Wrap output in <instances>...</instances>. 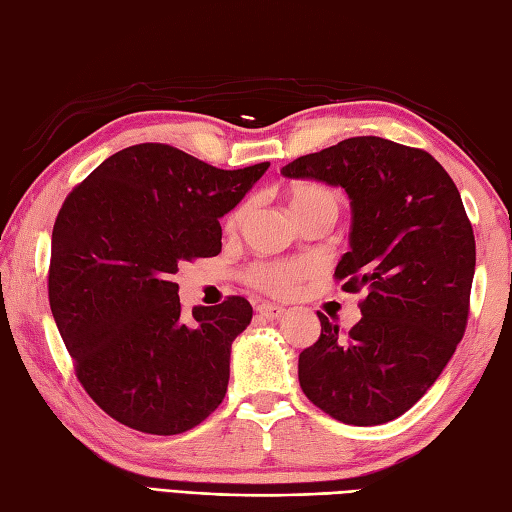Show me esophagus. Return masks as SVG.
Listing matches in <instances>:
<instances>
[{"instance_id": "34e87169", "label": "esophagus", "mask_w": 512, "mask_h": 512, "mask_svg": "<svg viewBox=\"0 0 512 512\" xmlns=\"http://www.w3.org/2000/svg\"><path fill=\"white\" fill-rule=\"evenodd\" d=\"M283 307L280 305H271V302H260V305L256 307V314H260V316H265V318H269V320H276V318H280L283 316Z\"/></svg>"}]
</instances>
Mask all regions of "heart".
Returning a JSON list of instances; mask_svg holds the SVG:
<instances>
[{
  "mask_svg": "<svg viewBox=\"0 0 512 512\" xmlns=\"http://www.w3.org/2000/svg\"><path fill=\"white\" fill-rule=\"evenodd\" d=\"M336 210L338 212V196L327 187L320 185H296L289 192V210L296 218L318 212V210ZM247 214V205L236 207L234 212H229L225 218V229L229 234H234L238 227L243 225ZM311 271V265L305 260H258L247 269V283L265 291L271 296H285L294 289L302 278Z\"/></svg>",
  "mask_w": 512,
  "mask_h": 512,
  "instance_id": "heart-1",
  "label": "heart"
}]
</instances>
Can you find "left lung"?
<instances>
[{
  "label": "left lung",
  "instance_id": "1",
  "mask_svg": "<svg viewBox=\"0 0 512 512\" xmlns=\"http://www.w3.org/2000/svg\"><path fill=\"white\" fill-rule=\"evenodd\" d=\"M289 179L340 185L351 198V252L333 278L367 289L349 331L320 318L300 353V389L320 411L353 426L406 413L440 378L464 338L475 274V236L462 196L429 152L353 137L298 156Z\"/></svg>",
  "mask_w": 512,
  "mask_h": 512
}]
</instances>
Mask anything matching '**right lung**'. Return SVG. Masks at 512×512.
<instances>
[{"label": "right lung", "instance_id": "right-lung-1", "mask_svg": "<svg viewBox=\"0 0 512 512\" xmlns=\"http://www.w3.org/2000/svg\"><path fill=\"white\" fill-rule=\"evenodd\" d=\"M269 163L221 170L165 143L130 145L72 190L52 227L50 309L77 380L114 420L150 435L194 429L223 402L243 296L185 316L172 276L221 252L218 218Z\"/></svg>", "mask_w": 512, "mask_h": 512}]
</instances>
